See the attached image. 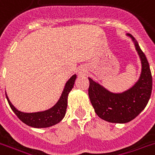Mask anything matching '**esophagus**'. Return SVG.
I'll return each instance as SVG.
<instances>
[{"label": "esophagus", "instance_id": "obj_1", "mask_svg": "<svg viewBox=\"0 0 155 155\" xmlns=\"http://www.w3.org/2000/svg\"><path fill=\"white\" fill-rule=\"evenodd\" d=\"M86 73H88V70L86 68H84V67H81L80 69H79V74L81 75H86Z\"/></svg>", "mask_w": 155, "mask_h": 155}]
</instances>
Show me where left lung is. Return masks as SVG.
Wrapping results in <instances>:
<instances>
[{
	"instance_id": "8db88e82",
	"label": "left lung",
	"mask_w": 155,
	"mask_h": 155,
	"mask_svg": "<svg viewBox=\"0 0 155 155\" xmlns=\"http://www.w3.org/2000/svg\"><path fill=\"white\" fill-rule=\"evenodd\" d=\"M126 35L132 39L141 64L135 84L123 92L114 93L88 77V96L95 113L101 120L114 124H126L135 119L145 109L152 91V76L146 55L133 35Z\"/></svg>"
}]
</instances>
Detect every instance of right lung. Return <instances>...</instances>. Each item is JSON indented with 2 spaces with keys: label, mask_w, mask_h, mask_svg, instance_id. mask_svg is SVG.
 <instances>
[{
  "label": "right lung",
  "mask_w": 155,
  "mask_h": 155,
  "mask_svg": "<svg viewBox=\"0 0 155 155\" xmlns=\"http://www.w3.org/2000/svg\"><path fill=\"white\" fill-rule=\"evenodd\" d=\"M76 78H77V75L75 74L67 80V83L65 84L64 88L58 101H57L55 105L52 106L51 108L45 110L31 112V113L21 111L11 103V101H9V97L5 93L7 101L9 102L10 108L15 112L18 118L28 126L36 127V128L52 127L58 124L59 122H61L62 119L64 118L67 107L68 94L74 87Z\"/></svg>",
  "instance_id": "obj_1"
}]
</instances>
